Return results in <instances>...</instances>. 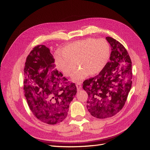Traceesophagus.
Listing matches in <instances>:
<instances>
[{
  "label": "esophagus",
  "mask_w": 150,
  "mask_h": 150,
  "mask_svg": "<svg viewBox=\"0 0 150 150\" xmlns=\"http://www.w3.org/2000/svg\"><path fill=\"white\" fill-rule=\"evenodd\" d=\"M76 88H77V89H78V91H79V90L81 89V84L80 83H77V84H76Z\"/></svg>",
  "instance_id": "obj_1"
}]
</instances>
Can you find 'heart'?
<instances>
[{"instance_id": "obj_1", "label": "heart", "mask_w": 150, "mask_h": 150, "mask_svg": "<svg viewBox=\"0 0 150 150\" xmlns=\"http://www.w3.org/2000/svg\"><path fill=\"white\" fill-rule=\"evenodd\" d=\"M110 58V47L105 39L88 38L67 44L54 54L57 69L70 76L75 62L81 67L74 71L72 79L79 82L90 74L96 75L105 68Z\"/></svg>"}]
</instances>
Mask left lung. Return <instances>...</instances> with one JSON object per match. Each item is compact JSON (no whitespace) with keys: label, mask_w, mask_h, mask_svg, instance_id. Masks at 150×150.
I'll return each instance as SVG.
<instances>
[{"label":"left lung","mask_w":150,"mask_h":150,"mask_svg":"<svg viewBox=\"0 0 150 150\" xmlns=\"http://www.w3.org/2000/svg\"><path fill=\"white\" fill-rule=\"evenodd\" d=\"M106 39L111 47L110 61L98 75L83 83L89 98L86 107L99 119L110 117L121 110L132 84V65L126 49L116 39Z\"/></svg>","instance_id":"obj_1"}]
</instances>
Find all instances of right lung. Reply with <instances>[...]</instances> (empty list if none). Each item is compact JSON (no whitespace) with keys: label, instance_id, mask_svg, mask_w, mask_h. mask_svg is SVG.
Here are the masks:
<instances>
[{"label":"right lung","instance_id":"add662e5","mask_svg":"<svg viewBox=\"0 0 150 150\" xmlns=\"http://www.w3.org/2000/svg\"><path fill=\"white\" fill-rule=\"evenodd\" d=\"M52 54L38 45L27 57L24 69V91L28 106L38 120L49 125L64 120L77 93L61 72L54 69Z\"/></svg>","mask_w":150,"mask_h":150}]
</instances>
